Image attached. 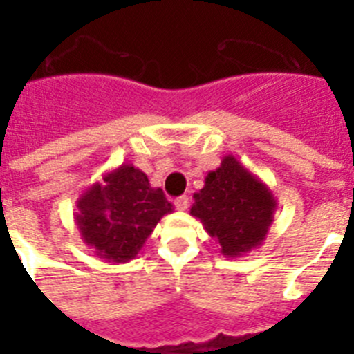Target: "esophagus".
Instances as JSON below:
<instances>
[{
    "instance_id": "34e87169",
    "label": "esophagus",
    "mask_w": 354,
    "mask_h": 354,
    "mask_svg": "<svg viewBox=\"0 0 354 354\" xmlns=\"http://www.w3.org/2000/svg\"><path fill=\"white\" fill-rule=\"evenodd\" d=\"M187 205H189V198H187L186 195L179 196V198L175 200V207L179 209V211H186Z\"/></svg>"
}]
</instances>
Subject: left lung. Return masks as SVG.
<instances>
[{"label": "left lung", "instance_id": "1", "mask_svg": "<svg viewBox=\"0 0 354 354\" xmlns=\"http://www.w3.org/2000/svg\"><path fill=\"white\" fill-rule=\"evenodd\" d=\"M189 214L202 221L225 257H243L262 245L277 211V198L257 175L234 156H225L193 195Z\"/></svg>", "mask_w": 354, "mask_h": 354}]
</instances>
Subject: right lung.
I'll return each instance as SVG.
<instances>
[{
    "mask_svg": "<svg viewBox=\"0 0 354 354\" xmlns=\"http://www.w3.org/2000/svg\"><path fill=\"white\" fill-rule=\"evenodd\" d=\"M77 230L86 246L106 262L124 264L138 255L165 214L174 212L161 187L124 162L93 183L76 202Z\"/></svg>",
    "mask_w": 354,
    "mask_h": 354,
    "instance_id": "add662e5",
    "label": "right lung"
}]
</instances>
